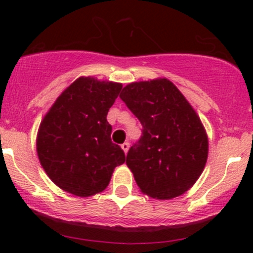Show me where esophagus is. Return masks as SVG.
Returning <instances> with one entry per match:
<instances>
[{"label":"esophagus","mask_w":253,"mask_h":253,"mask_svg":"<svg viewBox=\"0 0 253 253\" xmlns=\"http://www.w3.org/2000/svg\"><path fill=\"white\" fill-rule=\"evenodd\" d=\"M121 148H122V150H124V152H125V154H127V152H128V149H129V143L128 142H125L124 144L121 145Z\"/></svg>","instance_id":"1"}]
</instances>
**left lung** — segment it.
Segmentation results:
<instances>
[{
  "label": "left lung",
  "mask_w": 253,
  "mask_h": 253,
  "mask_svg": "<svg viewBox=\"0 0 253 253\" xmlns=\"http://www.w3.org/2000/svg\"><path fill=\"white\" fill-rule=\"evenodd\" d=\"M120 98L143 126L126 158L138 187L157 200L183 195L208 158V137L197 112L167 78L127 84Z\"/></svg>",
  "instance_id": "8db88e82"
}]
</instances>
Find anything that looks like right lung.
<instances>
[{
  "label": "right lung",
  "instance_id": "obj_1",
  "mask_svg": "<svg viewBox=\"0 0 253 253\" xmlns=\"http://www.w3.org/2000/svg\"><path fill=\"white\" fill-rule=\"evenodd\" d=\"M121 83L79 77L61 93L42 119L37 137L40 164L61 190L78 197L108 187L125 153L111 142L109 109Z\"/></svg>",
  "mask_w": 253,
  "mask_h": 253
}]
</instances>
